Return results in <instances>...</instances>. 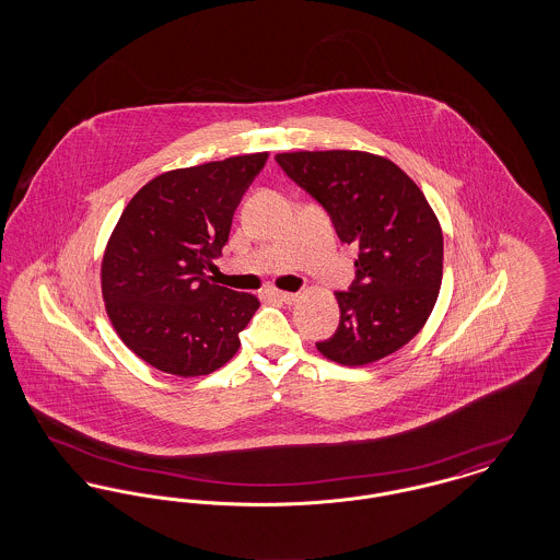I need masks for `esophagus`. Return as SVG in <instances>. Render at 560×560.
<instances>
[{
    "label": "esophagus",
    "mask_w": 560,
    "mask_h": 560,
    "mask_svg": "<svg viewBox=\"0 0 560 560\" xmlns=\"http://www.w3.org/2000/svg\"><path fill=\"white\" fill-rule=\"evenodd\" d=\"M272 295L277 298V300H281V302H285V304H293L295 300H298V293L292 292H279V290H275Z\"/></svg>",
    "instance_id": "esophagus-1"
}]
</instances>
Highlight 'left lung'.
<instances>
[{
  "instance_id": "left-lung-1",
  "label": "left lung",
  "mask_w": 560,
  "mask_h": 560,
  "mask_svg": "<svg viewBox=\"0 0 560 560\" xmlns=\"http://www.w3.org/2000/svg\"><path fill=\"white\" fill-rule=\"evenodd\" d=\"M277 163L359 247L354 281L336 292L340 323L317 342L340 365H368L405 347L427 323L443 279V233L418 185L363 151L279 153Z\"/></svg>"
}]
</instances>
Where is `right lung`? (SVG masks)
<instances>
[{"label": "right lung", "mask_w": 560, "mask_h": 560, "mask_svg": "<svg viewBox=\"0 0 560 560\" xmlns=\"http://www.w3.org/2000/svg\"><path fill=\"white\" fill-rule=\"evenodd\" d=\"M268 153L165 172L121 213L103 258V298L124 345L155 370L208 375L240 350L260 302L206 275Z\"/></svg>", "instance_id": "right-lung-1"}]
</instances>
